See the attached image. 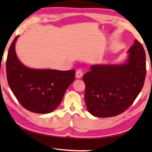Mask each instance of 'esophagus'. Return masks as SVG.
Instances as JSON below:
<instances>
[{"mask_svg":"<svg viewBox=\"0 0 152 152\" xmlns=\"http://www.w3.org/2000/svg\"><path fill=\"white\" fill-rule=\"evenodd\" d=\"M82 75H83V72H82V70H77V71L76 72V73H75V77H76L77 79H80V78H81V77H82Z\"/></svg>","mask_w":152,"mask_h":152,"instance_id":"esophagus-1","label":"esophagus"}]
</instances>
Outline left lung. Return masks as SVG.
Instances as JSON below:
<instances>
[{"instance_id":"left-lung-1","label":"left lung","mask_w":152,"mask_h":152,"mask_svg":"<svg viewBox=\"0 0 152 152\" xmlns=\"http://www.w3.org/2000/svg\"><path fill=\"white\" fill-rule=\"evenodd\" d=\"M120 64H95L83 76L88 111L98 118L119 115L128 109L142 90L146 76L142 45L135 39Z\"/></svg>"}]
</instances>
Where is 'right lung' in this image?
Masks as SVG:
<instances>
[{"label": "right lung", "instance_id": "add662e5", "mask_svg": "<svg viewBox=\"0 0 152 152\" xmlns=\"http://www.w3.org/2000/svg\"><path fill=\"white\" fill-rule=\"evenodd\" d=\"M17 36L8 50L6 70L9 86L20 104L36 113H49L57 109L66 91L74 82L75 71L36 69L23 65L15 50Z\"/></svg>", "mask_w": 152, "mask_h": 152}]
</instances>
